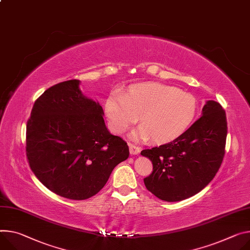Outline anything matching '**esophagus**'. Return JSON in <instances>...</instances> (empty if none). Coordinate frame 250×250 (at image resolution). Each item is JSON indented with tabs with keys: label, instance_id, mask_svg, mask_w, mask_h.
Here are the masks:
<instances>
[{
	"label": "esophagus",
	"instance_id": "34e87169",
	"mask_svg": "<svg viewBox=\"0 0 250 250\" xmlns=\"http://www.w3.org/2000/svg\"><path fill=\"white\" fill-rule=\"evenodd\" d=\"M128 146L130 154H139L141 152V147L138 146H135L133 144H128Z\"/></svg>",
	"mask_w": 250,
	"mask_h": 250
}]
</instances>
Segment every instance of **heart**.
I'll use <instances>...</instances> for the list:
<instances>
[{
  "label": "heart",
  "mask_w": 250,
  "mask_h": 250,
  "mask_svg": "<svg viewBox=\"0 0 250 250\" xmlns=\"http://www.w3.org/2000/svg\"><path fill=\"white\" fill-rule=\"evenodd\" d=\"M198 103L191 94L175 86L146 83L131 86L127 93H113L104 102L110 129L124 133L139 121L133 137L167 143L184 134L193 124Z\"/></svg>",
  "instance_id": "obj_1"
}]
</instances>
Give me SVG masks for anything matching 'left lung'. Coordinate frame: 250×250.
Listing matches in <instances>:
<instances>
[{"label":"left lung","mask_w":250,"mask_h":250,"mask_svg":"<svg viewBox=\"0 0 250 250\" xmlns=\"http://www.w3.org/2000/svg\"><path fill=\"white\" fill-rule=\"evenodd\" d=\"M228 122L225 110L208 101L202 116L170 143L142 150L152 163L144 179L148 191L162 200L179 201L206 188L218 171L225 153Z\"/></svg>","instance_id":"obj_1"}]
</instances>
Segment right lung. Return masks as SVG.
I'll use <instances>...</instances> for the list:
<instances>
[{
  "mask_svg": "<svg viewBox=\"0 0 250 250\" xmlns=\"http://www.w3.org/2000/svg\"><path fill=\"white\" fill-rule=\"evenodd\" d=\"M79 84L70 80L44 90L26 132L32 171L51 191L74 200L97 194L129 155L127 144L105 127L103 107L85 98Z\"/></svg>",
  "mask_w": 250,
  "mask_h": 250,
  "instance_id": "obj_1",
  "label": "right lung"
}]
</instances>
